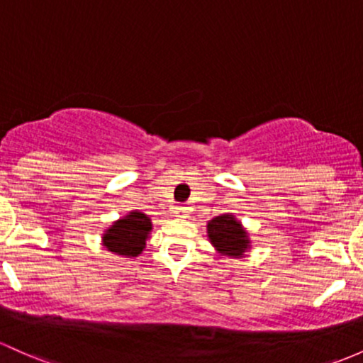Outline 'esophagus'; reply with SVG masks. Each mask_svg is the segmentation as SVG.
Masks as SVG:
<instances>
[{
	"label": "esophagus",
	"instance_id": "34e87169",
	"mask_svg": "<svg viewBox=\"0 0 363 363\" xmlns=\"http://www.w3.org/2000/svg\"><path fill=\"white\" fill-rule=\"evenodd\" d=\"M188 212H189L188 206H175V210H174L175 217L177 218H186L188 217Z\"/></svg>",
	"mask_w": 363,
	"mask_h": 363
}]
</instances>
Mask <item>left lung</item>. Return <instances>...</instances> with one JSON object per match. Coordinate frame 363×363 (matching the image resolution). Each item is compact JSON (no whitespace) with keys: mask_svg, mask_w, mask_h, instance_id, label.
I'll list each match as a JSON object with an SVG mask.
<instances>
[{"mask_svg":"<svg viewBox=\"0 0 363 363\" xmlns=\"http://www.w3.org/2000/svg\"><path fill=\"white\" fill-rule=\"evenodd\" d=\"M206 236L220 257L245 258L252 250L250 233L233 213H222L206 222Z\"/></svg>","mask_w":363,"mask_h":363,"instance_id":"1","label":"left lung"}]
</instances>
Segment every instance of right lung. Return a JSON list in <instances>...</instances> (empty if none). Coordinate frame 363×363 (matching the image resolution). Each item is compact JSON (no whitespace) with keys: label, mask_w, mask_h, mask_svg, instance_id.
<instances>
[{"label":"right lung","mask_w":363,"mask_h":363,"mask_svg":"<svg viewBox=\"0 0 363 363\" xmlns=\"http://www.w3.org/2000/svg\"><path fill=\"white\" fill-rule=\"evenodd\" d=\"M153 230V222L146 213L130 210L123 217L111 222L101 234V245L110 253L123 258H138L146 248V241Z\"/></svg>","instance_id":"right-lung-1"}]
</instances>
